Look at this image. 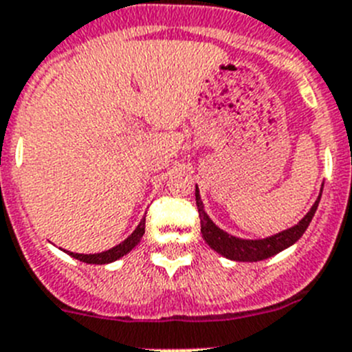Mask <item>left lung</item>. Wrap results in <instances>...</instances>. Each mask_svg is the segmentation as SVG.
Listing matches in <instances>:
<instances>
[{"mask_svg": "<svg viewBox=\"0 0 352 352\" xmlns=\"http://www.w3.org/2000/svg\"><path fill=\"white\" fill-rule=\"evenodd\" d=\"M319 201H321V195L317 197L312 210L305 214V219L298 226L291 227L287 231L278 232V234L272 236V238L250 241V239H239L234 238V236H229L227 232H223L222 229L214 226L210 220V217L204 213L203 201L199 197V190L195 188V203H197L199 219H201V232H203L204 241L213 250H217L223 257H227V259L243 261V263H256V261L268 259V257L275 256V254L282 252L284 248L291 247L292 243H296L298 239L303 236V232L307 231L309 223L312 222V217L316 213L317 206H319Z\"/></svg>", "mask_w": 352, "mask_h": 352, "instance_id": "1", "label": "left lung"}]
</instances>
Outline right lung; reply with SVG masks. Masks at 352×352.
<instances>
[{"label": "right lung", "instance_id": "1", "mask_svg": "<svg viewBox=\"0 0 352 352\" xmlns=\"http://www.w3.org/2000/svg\"><path fill=\"white\" fill-rule=\"evenodd\" d=\"M144 229H146V217L141 220V223L138 226V229L129 236V238L123 241V243L116 245L113 247L111 250H105L100 252V254H89V256H84V254H74V252H68L72 257H76V259L82 261V263H88V264H107V263H113V261L120 259L123 257L125 254H129L135 245L141 241L142 234H144Z\"/></svg>", "mask_w": 352, "mask_h": 352}]
</instances>
